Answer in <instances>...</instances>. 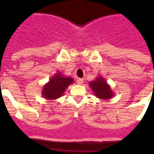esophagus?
Returning a JSON list of instances; mask_svg holds the SVG:
<instances>
[{
    "label": "esophagus",
    "mask_w": 154,
    "mask_h": 154,
    "mask_svg": "<svg viewBox=\"0 0 154 154\" xmlns=\"http://www.w3.org/2000/svg\"><path fill=\"white\" fill-rule=\"evenodd\" d=\"M83 81H84V80H83V79H81V78H78L77 80V84H78V85L83 84Z\"/></svg>",
    "instance_id": "34e87169"
}]
</instances>
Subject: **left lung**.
<instances>
[{"label": "left lung", "instance_id": "left-lung-1", "mask_svg": "<svg viewBox=\"0 0 154 154\" xmlns=\"http://www.w3.org/2000/svg\"><path fill=\"white\" fill-rule=\"evenodd\" d=\"M88 86L97 98L109 100L114 97V92L112 90L111 86L107 83L106 80L102 76L96 77L95 80L88 83Z\"/></svg>", "mask_w": 154, "mask_h": 154}]
</instances>
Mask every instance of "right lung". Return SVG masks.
Instances as JSON below:
<instances>
[{
    "instance_id": "add662e5",
    "label": "right lung",
    "mask_w": 154,
    "mask_h": 154,
    "mask_svg": "<svg viewBox=\"0 0 154 154\" xmlns=\"http://www.w3.org/2000/svg\"><path fill=\"white\" fill-rule=\"evenodd\" d=\"M73 83L74 79L72 77H65L64 74L59 71L43 86L42 96L48 100H57L63 95L67 87Z\"/></svg>"
}]
</instances>
